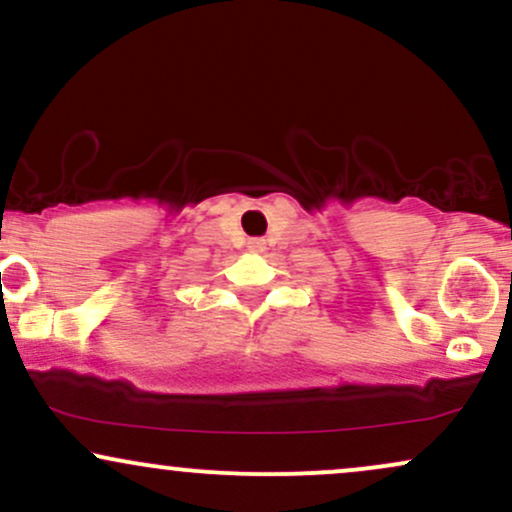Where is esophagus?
Listing matches in <instances>:
<instances>
[{
    "label": "esophagus",
    "instance_id": "1",
    "mask_svg": "<svg viewBox=\"0 0 512 512\" xmlns=\"http://www.w3.org/2000/svg\"><path fill=\"white\" fill-rule=\"evenodd\" d=\"M248 250L250 252H262L264 250V240L262 238H252L248 243Z\"/></svg>",
    "mask_w": 512,
    "mask_h": 512
}]
</instances>
